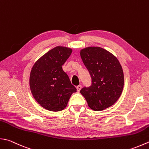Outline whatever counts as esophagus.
<instances>
[{"label":"esophagus","instance_id":"34e87169","mask_svg":"<svg viewBox=\"0 0 149 149\" xmlns=\"http://www.w3.org/2000/svg\"><path fill=\"white\" fill-rule=\"evenodd\" d=\"M81 88H82V86H81V85H78V86H76V88H77V92H79L81 90Z\"/></svg>","mask_w":149,"mask_h":149}]
</instances>
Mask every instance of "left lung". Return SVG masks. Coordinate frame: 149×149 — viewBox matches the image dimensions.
Listing matches in <instances>:
<instances>
[{
  "instance_id": "1",
  "label": "left lung",
  "mask_w": 149,
  "mask_h": 149,
  "mask_svg": "<svg viewBox=\"0 0 149 149\" xmlns=\"http://www.w3.org/2000/svg\"><path fill=\"white\" fill-rule=\"evenodd\" d=\"M80 55L92 77V85L83 88L81 94L95 111L111 107L120 97L124 86L119 61L110 52L98 46L81 49Z\"/></svg>"
}]
</instances>
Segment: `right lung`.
<instances>
[{
	"label": "right lung",
	"mask_w": 149,
	"mask_h": 149,
	"mask_svg": "<svg viewBox=\"0 0 149 149\" xmlns=\"http://www.w3.org/2000/svg\"><path fill=\"white\" fill-rule=\"evenodd\" d=\"M72 52L70 48L56 46L39 58L31 68V94L40 106L49 111L65 109L72 94L77 91L62 68Z\"/></svg>",
	"instance_id": "1"
}]
</instances>
